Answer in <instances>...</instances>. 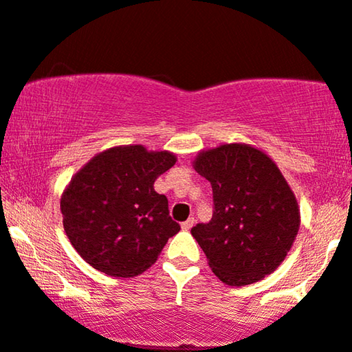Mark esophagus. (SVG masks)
I'll return each instance as SVG.
<instances>
[{
  "label": "esophagus",
  "instance_id": "esophagus-1",
  "mask_svg": "<svg viewBox=\"0 0 352 352\" xmlns=\"http://www.w3.org/2000/svg\"><path fill=\"white\" fill-rule=\"evenodd\" d=\"M195 222H197V219H195V217H188V219H186L185 222H182V229L190 230L195 226Z\"/></svg>",
  "mask_w": 352,
  "mask_h": 352
}]
</instances>
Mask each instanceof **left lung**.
Returning a JSON list of instances; mask_svg holds the SVG:
<instances>
[{
  "instance_id": "1",
  "label": "left lung",
  "mask_w": 352,
  "mask_h": 352,
  "mask_svg": "<svg viewBox=\"0 0 352 352\" xmlns=\"http://www.w3.org/2000/svg\"><path fill=\"white\" fill-rule=\"evenodd\" d=\"M193 168L212 186L211 221L191 229L212 273L229 286L273 273L300 228L296 195L273 159L230 143L198 153Z\"/></svg>"
}]
</instances>
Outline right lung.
Returning a JSON list of instances; mask_svg holds the SVG:
<instances>
[{"mask_svg":"<svg viewBox=\"0 0 352 352\" xmlns=\"http://www.w3.org/2000/svg\"><path fill=\"white\" fill-rule=\"evenodd\" d=\"M175 162L168 151L115 146L74 173L60 208L65 232L86 263L118 278L138 276L155 263L180 230L168 216L166 195L154 190L157 177Z\"/></svg>","mask_w":352,"mask_h":352,"instance_id":"right-lung-1","label":"right lung"}]
</instances>
